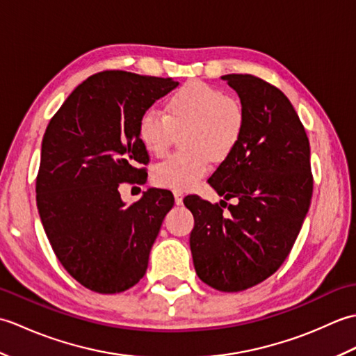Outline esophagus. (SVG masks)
<instances>
[{
  "instance_id": "34e87169",
  "label": "esophagus",
  "mask_w": 356,
  "mask_h": 356,
  "mask_svg": "<svg viewBox=\"0 0 356 356\" xmlns=\"http://www.w3.org/2000/svg\"><path fill=\"white\" fill-rule=\"evenodd\" d=\"M174 202H176V205H182L184 203V193L182 191H174Z\"/></svg>"
}]
</instances>
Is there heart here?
Instances as JSON below:
<instances>
[{
	"label": "heart",
	"mask_w": 356,
	"mask_h": 356,
	"mask_svg": "<svg viewBox=\"0 0 356 356\" xmlns=\"http://www.w3.org/2000/svg\"><path fill=\"white\" fill-rule=\"evenodd\" d=\"M246 113L232 96L203 82H188L165 102V115L147 110L138 122V138L149 154L163 156L184 131L186 148L157 163L153 182L176 191H190L207 176L213 157L225 161L243 138Z\"/></svg>",
	"instance_id": "1"
}]
</instances>
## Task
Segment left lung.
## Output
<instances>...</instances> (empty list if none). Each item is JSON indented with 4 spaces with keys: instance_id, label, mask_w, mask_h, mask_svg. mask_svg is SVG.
<instances>
[{
    "instance_id": "1",
    "label": "left lung",
    "mask_w": 356,
    "mask_h": 356,
    "mask_svg": "<svg viewBox=\"0 0 356 356\" xmlns=\"http://www.w3.org/2000/svg\"><path fill=\"white\" fill-rule=\"evenodd\" d=\"M246 113L236 151L209 177L225 200L185 199L194 216L190 246L203 283L240 292L282 266L298 237L314 190L305 127L282 90L252 74H225ZM229 211H225V205Z\"/></svg>"
}]
</instances>
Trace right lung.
<instances>
[{"label":"right lung","instance_id":"obj_1","mask_svg":"<svg viewBox=\"0 0 356 356\" xmlns=\"http://www.w3.org/2000/svg\"><path fill=\"white\" fill-rule=\"evenodd\" d=\"M179 82L107 70L73 90L44 133L36 205L58 260L87 289L119 293L145 275L151 246L174 205L149 188L127 207L119 185L143 184L149 157L140 116Z\"/></svg>","mask_w":356,"mask_h":356}]
</instances>
